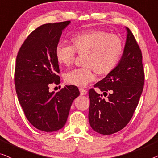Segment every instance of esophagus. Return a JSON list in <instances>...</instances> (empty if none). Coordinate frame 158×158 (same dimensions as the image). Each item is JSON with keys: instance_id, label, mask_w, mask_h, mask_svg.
I'll list each match as a JSON object with an SVG mask.
<instances>
[{"instance_id": "obj_1", "label": "esophagus", "mask_w": 158, "mask_h": 158, "mask_svg": "<svg viewBox=\"0 0 158 158\" xmlns=\"http://www.w3.org/2000/svg\"><path fill=\"white\" fill-rule=\"evenodd\" d=\"M79 92H80V94L81 95H85L87 94V91L84 89L83 88H79Z\"/></svg>"}]
</instances>
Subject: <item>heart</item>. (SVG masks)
Wrapping results in <instances>:
<instances>
[{
  "label": "heart",
  "mask_w": 158,
  "mask_h": 158,
  "mask_svg": "<svg viewBox=\"0 0 158 158\" xmlns=\"http://www.w3.org/2000/svg\"><path fill=\"white\" fill-rule=\"evenodd\" d=\"M124 52L121 37L103 30L89 29L76 33L70 39V45L59 44L55 50L57 62L69 66L76 54L83 56L85 67L74 69L66 72L64 80L70 85L84 86L99 75L110 74L120 61Z\"/></svg>",
  "instance_id": "b5f03b06"
}]
</instances>
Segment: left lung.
Listing matches in <instances>:
<instances>
[{
    "mask_svg": "<svg viewBox=\"0 0 158 158\" xmlns=\"http://www.w3.org/2000/svg\"><path fill=\"white\" fill-rule=\"evenodd\" d=\"M127 30L125 47L119 64L94 85L108 99H102V94L94 88L89 91V121L93 130L102 135L114 134L129 123L144 88L145 71L141 49L132 31L128 28Z\"/></svg>",
    "mask_w": 158,
    "mask_h": 158,
    "instance_id": "1",
    "label": "left lung"
}]
</instances>
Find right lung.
I'll use <instances>...</instances> for the list:
<instances>
[{"label": "right lung", "instance_id": "obj_1", "mask_svg": "<svg viewBox=\"0 0 158 158\" xmlns=\"http://www.w3.org/2000/svg\"><path fill=\"white\" fill-rule=\"evenodd\" d=\"M70 21L46 23L28 35L19 48L14 82L19 103L29 123L38 130L54 132L66 124L74 99L80 94L69 85L50 92V84H60L55 50L62 30Z\"/></svg>", "mask_w": 158, "mask_h": 158}]
</instances>
